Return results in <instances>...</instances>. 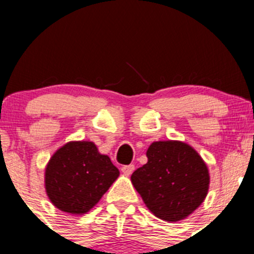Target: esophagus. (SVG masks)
Listing matches in <instances>:
<instances>
[{
    "mask_svg": "<svg viewBox=\"0 0 254 254\" xmlns=\"http://www.w3.org/2000/svg\"><path fill=\"white\" fill-rule=\"evenodd\" d=\"M135 170V166L134 165H127V166H123L122 167V172L124 173L125 176H130Z\"/></svg>",
    "mask_w": 254,
    "mask_h": 254,
    "instance_id": "esophagus-1",
    "label": "esophagus"
}]
</instances>
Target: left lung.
<instances>
[{"label":"left lung","instance_id":"1","mask_svg":"<svg viewBox=\"0 0 254 254\" xmlns=\"http://www.w3.org/2000/svg\"><path fill=\"white\" fill-rule=\"evenodd\" d=\"M147 163L131 175L143 203L158 219L179 221L205 199L210 176L203 158L188 143L156 141L147 148Z\"/></svg>","mask_w":254,"mask_h":254}]
</instances>
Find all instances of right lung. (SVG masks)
Here are the masks:
<instances>
[{"mask_svg":"<svg viewBox=\"0 0 254 254\" xmlns=\"http://www.w3.org/2000/svg\"><path fill=\"white\" fill-rule=\"evenodd\" d=\"M119 177V170L91 141H70L59 148L45 168V189L61 211L88 212Z\"/></svg>","mask_w":254,"mask_h":254,"instance_id":"right-lung-1","label":"right lung"}]
</instances>
